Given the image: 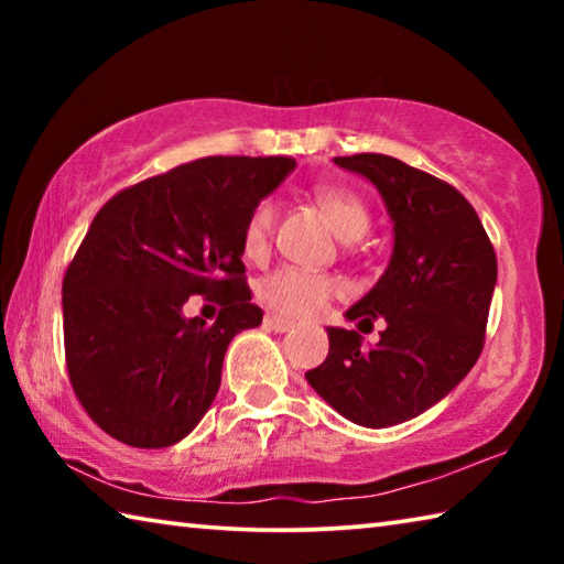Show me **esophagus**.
<instances>
[{
    "label": "esophagus",
    "mask_w": 564,
    "mask_h": 564,
    "mask_svg": "<svg viewBox=\"0 0 564 564\" xmlns=\"http://www.w3.org/2000/svg\"><path fill=\"white\" fill-rule=\"evenodd\" d=\"M265 326H269L275 333H285V330L295 328V323L289 321V318H281V316H273V313H269V316H265Z\"/></svg>",
    "instance_id": "1"
}]
</instances>
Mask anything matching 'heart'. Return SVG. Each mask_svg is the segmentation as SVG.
<instances>
[{
	"label": "heart",
	"mask_w": 564,
	"mask_h": 564,
	"mask_svg": "<svg viewBox=\"0 0 564 564\" xmlns=\"http://www.w3.org/2000/svg\"><path fill=\"white\" fill-rule=\"evenodd\" d=\"M313 202L318 204L323 216L328 218L333 231L343 241H356L368 231L370 216L366 204L346 186L321 184L313 188ZM275 224V202L273 198H261L246 216L241 231V248L248 259L259 261L269 253L271 236ZM346 291L340 279L330 273H316L293 269V265H281L259 281V299L275 313L291 318H311L321 313L326 305L338 299Z\"/></svg>",
	"instance_id": "b5f03b06"
}]
</instances>
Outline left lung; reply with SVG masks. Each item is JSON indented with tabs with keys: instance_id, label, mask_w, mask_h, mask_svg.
Returning <instances> with one entry per match:
<instances>
[{
	"instance_id": "8db88e82",
	"label": "left lung",
	"mask_w": 564,
	"mask_h": 564,
	"mask_svg": "<svg viewBox=\"0 0 564 564\" xmlns=\"http://www.w3.org/2000/svg\"><path fill=\"white\" fill-rule=\"evenodd\" d=\"M376 184L395 246L373 291L348 321L386 328L373 348L356 330L328 328V356L305 373L340 415L388 427L425 413L475 366L498 281V259L470 202L447 181L386 154L333 159Z\"/></svg>"
}]
</instances>
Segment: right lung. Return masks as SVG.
Instances as JSON below:
<instances>
[{
    "label": "right lung",
    "mask_w": 564,
    "mask_h": 564,
    "mask_svg": "<svg viewBox=\"0 0 564 564\" xmlns=\"http://www.w3.org/2000/svg\"><path fill=\"white\" fill-rule=\"evenodd\" d=\"M291 156H206L121 188L94 216L62 283L64 358L82 408L131 447L194 431L221 386L236 333L261 326L241 261L251 208ZM194 294L223 305L184 319Z\"/></svg>",
    "instance_id": "1"
}]
</instances>
